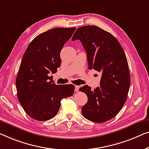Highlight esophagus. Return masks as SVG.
<instances>
[{"mask_svg": "<svg viewBox=\"0 0 149 149\" xmlns=\"http://www.w3.org/2000/svg\"><path fill=\"white\" fill-rule=\"evenodd\" d=\"M79 89V86H75V92H78Z\"/></svg>", "mask_w": 149, "mask_h": 149, "instance_id": "1", "label": "esophagus"}]
</instances>
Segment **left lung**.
<instances>
[{"instance_id": "obj_1", "label": "left lung", "mask_w": 149, "mask_h": 149, "mask_svg": "<svg viewBox=\"0 0 149 149\" xmlns=\"http://www.w3.org/2000/svg\"><path fill=\"white\" fill-rule=\"evenodd\" d=\"M79 40L87 54L88 69L102 74L100 86L79 88L88 97L81 113L88 120L103 123L113 118L127 100L130 85L126 56L111 33L95 26L77 28L72 40Z\"/></svg>"}]
</instances>
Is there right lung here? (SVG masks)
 I'll return each mask as SVG.
<instances>
[{
	"instance_id": "1",
	"label": "right lung",
	"mask_w": 149,
	"mask_h": 149,
	"mask_svg": "<svg viewBox=\"0 0 149 149\" xmlns=\"http://www.w3.org/2000/svg\"><path fill=\"white\" fill-rule=\"evenodd\" d=\"M75 28H56L37 36L23 56L15 81L17 98L32 119L47 121L57 114L63 98L72 96L73 84L56 85L49 74L61 66L60 53Z\"/></svg>"
}]
</instances>
